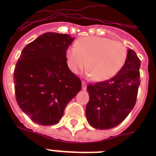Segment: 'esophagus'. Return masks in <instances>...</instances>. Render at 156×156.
<instances>
[{"instance_id": "1", "label": "esophagus", "mask_w": 156, "mask_h": 156, "mask_svg": "<svg viewBox=\"0 0 156 156\" xmlns=\"http://www.w3.org/2000/svg\"><path fill=\"white\" fill-rule=\"evenodd\" d=\"M82 89L83 90H87V83H84V82H83V83H82Z\"/></svg>"}]
</instances>
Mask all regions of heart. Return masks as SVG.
Instances as JSON below:
<instances>
[{
  "instance_id": "1",
  "label": "heart",
  "mask_w": 156,
  "mask_h": 156,
  "mask_svg": "<svg viewBox=\"0 0 156 156\" xmlns=\"http://www.w3.org/2000/svg\"><path fill=\"white\" fill-rule=\"evenodd\" d=\"M126 46L106 37L87 36L66 50V58L69 70L78 73L86 66L87 75L95 82H105L123 68L127 59Z\"/></svg>"
}]
</instances>
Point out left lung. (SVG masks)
<instances>
[{"instance_id": "1", "label": "left lung", "mask_w": 156, "mask_h": 156, "mask_svg": "<svg viewBox=\"0 0 156 156\" xmlns=\"http://www.w3.org/2000/svg\"><path fill=\"white\" fill-rule=\"evenodd\" d=\"M123 68L113 78L87 86L89 102L86 107L88 123L98 129H109L118 126L135 105L140 85L141 61L129 48Z\"/></svg>"}]
</instances>
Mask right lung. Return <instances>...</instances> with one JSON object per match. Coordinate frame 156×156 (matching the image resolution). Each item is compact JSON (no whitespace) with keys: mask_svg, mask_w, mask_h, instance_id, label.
I'll return each mask as SVG.
<instances>
[{"mask_svg":"<svg viewBox=\"0 0 156 156\" xmlns=\"http://www.w3.org/2000/svg\"><path fill=\"white\" fill-rule=\"evenodd\" d=\"M74 38L47 32L28 44L13 72L16 100L34 122L53 126L81 90L80 78L69 70L66 52Z\"/></svg>","mask_w":156,"mask_h":156,"instance_id":"add662e5","label":"right lung"}]
</instances>
